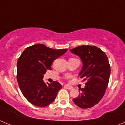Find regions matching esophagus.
Instances as JSON below:
<instances>
[{
	"label": "esophagus",
	"mask_w": 125,
	"mask_h": 125,
	"mask_svg": "<svg viewBox=\"0 0 125 125\" xmlns=\"http://www.w3.org/2000/svg\"><path fill=\"white\" fill-rule=\"evenodd\" d=\"M64 87H65V88H66V89H70V90H71V89H72L73 88V86H70V85H64Z\"/></svg>",
	"instance_id": "esophagus-1"
}]
</instances>
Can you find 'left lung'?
Masks as SVG:
<instances>
[{"label":"left lung","instance_id":"8db88e82","mask_svg":"<svg viewBox=\"0 0 125 125\" xmlns=\"http://www.w3.org/2000/svg\"><path fill=\"white\" fill-rule=\"evenodd\" d=\"M70 51L82 60L79 76L86 81L85 88L79 89L81 93L73 102L83 109L91 108L100 101L108 86L111 73L108 57L99 48L91 45L77 46Z\"/></svg>","mask_w":125,"mask_h":125}]
</instances>
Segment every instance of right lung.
I'll use <instances>...</instances> for the list:
<instances>
[{"mask_svg": "<svg viewBox=\"0 0 125 125\" xmlns=\"http://www.w3.org/2000/svg\"><path fill=\"white\" fill-rule=\"evenodd\" d=\"M67 49L54 50L43 44L26 48L17 62V80L26 100L31 104L45 107L54 101L62 85L58 82L50 84L43 80L51 63L67 51Z\"/></svg>", "mask_w": 125, "mask_h": 125, "instance_id": "1", "label": "right lung"}]
</instances>
